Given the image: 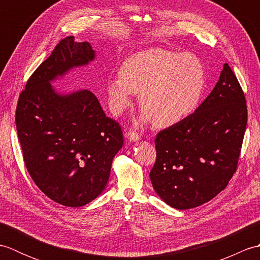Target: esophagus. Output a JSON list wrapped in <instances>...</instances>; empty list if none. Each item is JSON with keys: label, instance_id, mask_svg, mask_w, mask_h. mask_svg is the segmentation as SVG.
<instances>
[{"label": "esophagus", "instance_id": "esophagus-1", "mask_svg": "<svg viewBox=\"0 0 260 260\" xmlns=\"http://www.w3.org/2000/svg\"><path fill=\"white\" fill-rule=\"evenodd\" d=\"M126 139L129 140L131 142H139L140 141V135L137 133H134V132H128V133L125 134Z\"/></svg>", "mask_w": 260, "mask_h": 260}]
</instances>
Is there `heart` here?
Wrapping results in <instances>:
<instances>
[{
    "mask_svg": "<svg viewBox=\"0 0 260 260\" xmlns=\"http://www.w3.org/2000/svg\"><path fill=\"white\" fill-rule=\"evenodd\" d=\"M206 74L196 56L164 49H148L126 59L120 75L109 79L106 92L110 110L124 113L140 95L143 120L167 127L185 118L200 103Z\"/></svg>",
    "mask_w": 260,
    "mask_h": 260,
    "instance_id": "b5f03b06",
    "label": "heart"
}]
</instances>
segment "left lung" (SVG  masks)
<instances>
[{
    "mask_svg": "<svg viewBox=\"0 0 260 260\" xmlns=\"http://www.w3.org/2000/svg\"><path fill=\"white\" fill-rule=\"evenodd\" d=\"M247 126L246 98L228 63L196 112L155 139L153 189L170 207L186 210L211 200L237 170Z\"/></svg>",
    "mask_w": 260,
    "mask_h": 260,
    "instance_id": "1",
    "label": "left lung"
}]
</instances>
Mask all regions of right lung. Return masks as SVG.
<instances>
[{
	"instance_id": "right-lung-1",
	"label": "right lung",
	"mask_w": 260,
	"mask_h": 260,
	"mask_svg": "<svg viewBox=\"0 0 260 260\" xmlns=\"http://www.w3.org/2000/svg\"><path fill=\"white\" fill-rule=\"evenodd\" d=\"M95 57L88 42L63 39L32 74L16 106L27 172L48 198L66 207H82L101 194L124 144L120 126L106 117L90 90L62 93L51 85Z\"/></svg>"
}]
</instances>
